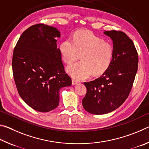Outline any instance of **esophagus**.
Here are the masks:
<instances>
[{
	"label": "esophagus",
	"mask_w": 149,
	"mask_h": 149,
	"mask_svg": "<svg viewBox=\"0 0 149 149\" xmlns=\"http://www.w3.org/2000/svg\"><path fill=\"white\" fill-rule=\"evenodd\" d=\"M78 83H79L78 82V81L75 80L74 79H72V85H76L78 84Z\"/></svg>",
	"instance_id": "34e87169"
}]
</instances>
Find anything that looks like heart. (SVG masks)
Segmentation results:
<instances>
[{"mask_svg":"<svg viewBox=\"0 0 149 149\" xmlns=\"http://www.w3.org/2000/svg\"><path fill=\"white\" fill-rule=\"evenodd\" d=\"M60 50L63 60L68 65L82 55V60L68 68L69 74L78 80L105 72L112 63L114 51L110 42L85 31L75 33L73 40L68 39L63 41Z\"/></svg>","mask_w":149,"mask_h":149,"instance_id":"1","label":"heart"}]
</instances>
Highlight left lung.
<instances>
[{
	"label": "left lung",
	"mask_w": 149,
	"mask_h": 149,
	"mask_svg": "<svg viewBox=\"0 0 149 149\" xmlns=\"http://www.w3.org/2000/svg\"><path fill=\"white\" fill-rule=\"evenodd\" d=\"M104 33L113 41L112 61L101 76L84 83L87 93L82 100L85 110L97 115L112 112L125 102L138 68V54L132 40L121 31H105Z\"/></svg>",
	"instance_id": "8db88e82"
}]
</instances>
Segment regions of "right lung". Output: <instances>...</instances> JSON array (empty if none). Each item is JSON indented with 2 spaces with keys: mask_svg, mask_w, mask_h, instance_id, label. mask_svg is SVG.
<instances>
[{
  "mask_svg": "<svg viewBox=\"0 0 149 149\" xmlns=\"http://www.w3.org/2000/svg\"><path fill=\"white\" fill-rule=\"evenodd\" d=\"M60 37L54 27L35 24L23 32L14 49L12 72L17 92L38 112L55 109L60 89L72 85L57 48L55 38Z\"/></svg>",
  "mask_w": 149,
  "mask_h": 149,
  "instance_id": "1",
  "label": "right lung"
}]
</instances>
